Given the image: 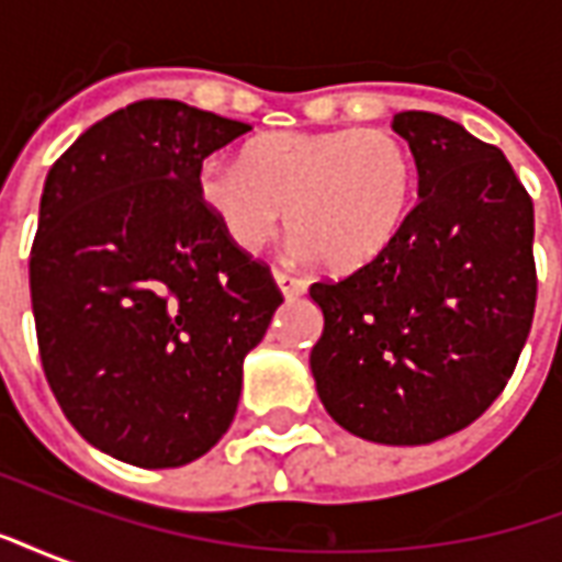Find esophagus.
I'll return each instance as SVG.
<instances>
[{"instance_id": "esophagus-1", "label": "esophagus", "mask_w": 562, "mask_h": 562, "mask_svg": "<svg viewBox=\"0 0 562 562\" xmlns=\"http://www.w3.org/2000/svg\"><path fill=\"white\" fill-rule=\"evenodd\" d=\"M273 280H277V285H280L285 297H297V294L306 292V280L294 277L289 270H273Z\"/></svg>"}]
</instances>
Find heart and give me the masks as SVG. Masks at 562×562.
<instances>
[{"label": "heart", "mask_w": 562, "mask_h": 562, "mask_svg": "<svg viewBox=\"0 0 562 562\" xmlns=\"http://www.w3.org/2000/svg\"><path fill=\"white\" fill-rule=\"evenodd\" d=\"M418 165L389 128L270 132L249 140L240 165L204 161L195 192L225 240L258 252L289 210L294 246L328 270L376 261L413 213Z\"/></svg>", "instance_id": "heart-1"}]
</instances>
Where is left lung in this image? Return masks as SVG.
<instances>
[{
	"label": "left lung",
	"instance_id": "1",
	"mask_svg": "<svg viewBox=\"0 0 562 562\" xmlns=\"http://www.w3.org/2000/svg\"><path fill=\"white\" fill-rule=\"evenodd\" d=\"M418 165V204L364 268L318 280V397L349 434L424 446L503 394L536 313L532 198L508 159L460 123L394 116Z\"/></svg>",
	"mask_w": 562,
	"mask_h": 562
}]
</instances>
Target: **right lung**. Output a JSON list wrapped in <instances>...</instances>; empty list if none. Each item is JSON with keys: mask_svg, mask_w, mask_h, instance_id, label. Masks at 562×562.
Instances as JSON below:
<instances>
[{"mask_svg": "<svg viewBox=\"0 0 562 562\" xmlns=\"http://www.w3.org/2000/svg\"><path fill=\"white\" fill-rule=\"evenodd\" d=\"M237 120L144 99L90 126L44 180L30 292L44 376L90 446L183 467L228 430L244 358L282 292L195 192Z\"/></svg>", "mask_w": 562, "mask_h": 562, "instance_id": "1", "label": "right lung"}]
</instances>
